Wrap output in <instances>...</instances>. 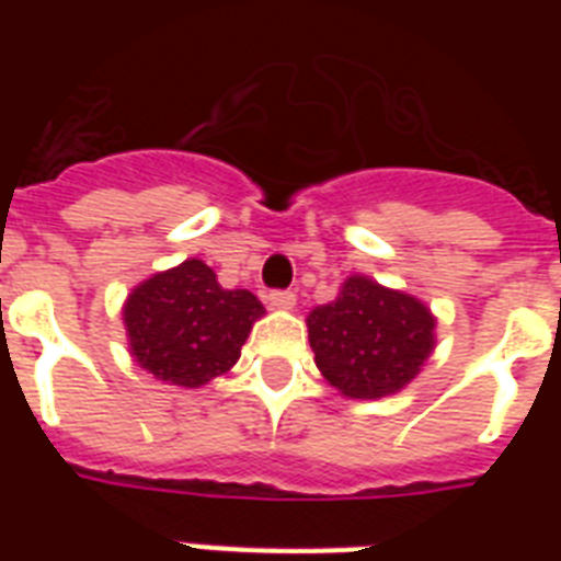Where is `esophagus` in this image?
Segmentation results:
<instances>
[{"label": "esophagus", "instance_id": "esophagus-1", "mask_svg": "<svg viewBox=\"0 0 561 561\" xmlns=\"http://www.w3.org/2000/svg\"><path fill=\"white\" fill-rule=\"evenodd\" d=\"M264 302L271 308H285V311H288V308L297 306V294H294V290H267V294H264Z\"/></svg>", "mask_w": 561, "mask_h": 561}]
</instances>
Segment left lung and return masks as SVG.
I'll use <instances>...</instances> for the list:
<instances>
[{"label": "left lung", "instance_id": "1", "mask_svg": "<svg viewBox=\"0 0 561 561\" xmlns=\"http://www.w3.org/2000/svg\"><path fill=\"white\" fill-rule=\"evenodd\" d=\"M434 325L419 299L352 276L341 297L308 314V341L343 396L381 399L416 378L434 350Z\"/></svg>", "mask_w": 561, "mask_h": 561}]
</instances>
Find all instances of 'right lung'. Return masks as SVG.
<instances>
[{
    "instance_id": "obj_1",
    "label": "right lung",
    "mask_w": 561,
    "mask_h": 561,
    "mask_svg": "<svg viewBox=\"0 0 561 561\" xmlns=\"http://www.w3.org/2000/svg\"><path fill=\"white\" fill-rule=\"evenodd\" d=\"M264 314L250 290H227L201 259L157 273L127 297L125 325L136 364L180 387L227 373Z\"/></svg>"
}]
</instances>
